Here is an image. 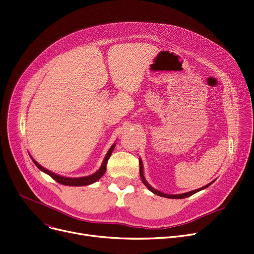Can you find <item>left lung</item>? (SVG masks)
<instances>
[{"instance_id": "obj_1", "label": "left lung", "mask_w": 254, "mask_h": 254, "mask_svg": "<svg viewBox=\"0 0 254 254\" xmlns=\"http://www.w3.org/2000/svg\"><path fill=\"white\" fill-rule=\"evenodd\" d=\"M139 162H140V176H141V179H142V182H143V184L146 186V187L152 192V193H154V194H156V195H158V196H161V197H165V198H172V199H183V198H186V197H189V196H191V195H193V194H195V193H197V192H199V191H201V190H203V189H206L208 186H210L213 182H211V183H209L208 185H206V186H204V187H202V188H199V189H197V190H194V191H191V192H187V193H183V194H176V195H170V194H164V193H162V192H160V191H158V190H156V189H154L153 187H151V186L148 184V182L146 181V179H145V177H144V172H143V162H142V159L140 158L139 159Z\"/></svg>"}]
</instances>
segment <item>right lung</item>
<instances>
[{"label":"right lung","mask_w":254,"mask_h":254,"mask_svg":"<svg viewBox=\"0 0 254 254\" xmlns=\"http://www.w3.org/2000/svg\"><path fill=\"white\" fill-rule=\"evenodd\" d=\"M114 147H115V144H113L111 146V148L108 150L107 154H106V156H105V158L102 162V165H101V167L95 174H93L91 176H87V177H81V178H67V177H62V176L56 175L52 172L46 170L45 167H43L41 164H39L33 158H31V159H32L33 163H35L38 166V168H40L42 172L49 175L51 178L54 179L59 184H62V185H65V186H72V187H73V186H74V187H77V186H88V185H91V184L97 182L101 177H102L105 174L106 165H107V162H108V159H109L110 155L112 154V151H113Z\"/></svg>","instance_id":"add662e5"}]
</instances>
